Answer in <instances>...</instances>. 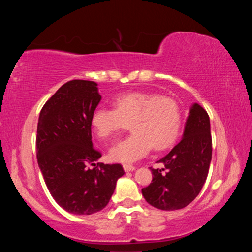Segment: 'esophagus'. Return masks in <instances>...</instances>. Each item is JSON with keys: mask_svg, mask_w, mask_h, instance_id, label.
<instances>
[{"mask_svg": "<svg viewBox=\"0 0 252 252\" xmlns=\"http://www.w3.org/2000/svg\"><path fill=\"white\" fill-rule=\"evenodd\" d=\"M123 169H125V171L127 172V171H133V170H135V167L132 164L126 163V164H123Z\"/></svg>", "mask_w": 252, "mask_h": 252, "instance_id": "esophagus-1", "label": "esophagus"}]
</instances>
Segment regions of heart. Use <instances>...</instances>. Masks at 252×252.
I'll return each instance as SVG.
<instances>
[{
	"mask_svg": "<svg viewBox=\"0 0 252 252\" xmlns=\"http://www.w3.org/2000/svg\"><path fill=\"white\" fill-rule=\"evenodd\" d=\"M114 109L97 106L91 116L96 135L111 140L129 125L133 133L117 142L110 158L117 162H134L147 156L153 148L163 150L176 141L181 127V111L170 96L152 92H130L118 95Z\"/></svg>",
	"mask_w": 252,
	"mask_h": 252,
	"instance_id": "heart-1",
	"label": "heart"
}]
</instances>
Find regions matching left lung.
<instances>
[{
  "label": "left lung",
  "instance_id": "8db88e82",
  "mask_svg": "<svg viewBox=\"0 0 252 252\" xmlns=\"http://www.w3.org/2000/svg\"><path fill=\"white\" fill-rule=\"evenodd\" d=\"M212 156L210 120L207 111L194 103L187 119L181 141L158 162L152 181L142 189L148 203L161 210H178L197 198L207 180Z\"/></svg>",
  "mask_w": 252,
  "mask_h": 252
}]
</instances>
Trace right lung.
I'll list each match as a JSON object with an SVG mask.
<instances>
[{"mask_svg":"<svg viewBox=\"0 0 252 252\" xmlns=\"http://www.w3.org/2000/svg\"><path fill=\"white\" fill-rule=\"evenodd\" d=\"M96 85L87 80L63 84L43 105L37 123L36 158L45 185L55 202L74 215L105 208L125 174L119 163H94L102 156L91 133L92 112L101 101Z\"/></svg>","mask_w":252,"mask_h":252,"instance_id":"1","label":"right lung"}]
</instances>
